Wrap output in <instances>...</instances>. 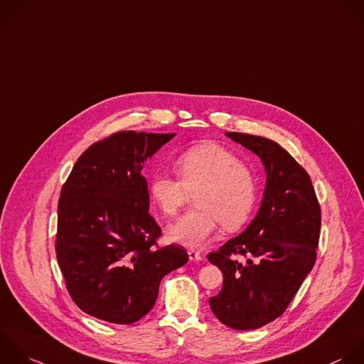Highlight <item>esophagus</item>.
I'll use <instances>...</instances> for the list:
<instances>
[{"label":"esophagus","mask_w":364,"mask_h":364,"mask_svg":"<svg viewBox=\"0 0 364 364\" xmlns=\"http://www.w3.org/2000/svg\"><path fill=\"white\" fill-rule=\"evenodd\" d=\"M188 258H190V261H201V259H203V255H201L198 251L188 250Z\"/></svg>","instance_id":"obj_1"}]
</instances>
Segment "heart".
<instances>
[{"label": "heart", "mask_w": 364, "mask_h": 364, "mask_svg": "<svg viewBox=\"0 0 364 364\" xmlns=\"http://www.w3.org/2000/svg\"><path fill=\"white\" fill-rule=\"evenodd\" d=\"M180 182L167 174L149 180V194L159 211L171 217L183 207L187 193H196L197 211L170 224L166 235L171 242L191 250L205 247L220 224L228 231L238 230L250 218L257 196L250 167L228 149L205 143L188 149L176 160Z\"/></svg>", "instance_id": "heart-1"}]
</instances>
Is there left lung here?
I'll use <instances>...</instances> for the list:
<instances>
[{
    "mask_svg": "<svg viewBox=\"0 0 364 364\" xmlns=\"http://www.w3.org/2000/svg\"><path fill=\"white\" fill-rule=\"evenodd\" d=\"M225 136L257 154L267 174L255 218L208 254L224 275L220 294L210 298L213 314L228 328L248 331L281 316L312 271L321 207L309 174L277 141L235 132Z\"/></svg>",
    "mask_w": 364,
    "mask_h": 364,
    "instance_id": "obj_1",
    "label": "left lung"
}]
</instances>
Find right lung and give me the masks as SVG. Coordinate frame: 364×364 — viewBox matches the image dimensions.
Returning a JSON list of instances; mask_svg holds the SVG:
<instances>
[{
    "label": "right lung",
    "instance_id": "1",
    "mask_svg": "<svg viewBox=\"0 0 364 364\" xmlns=\"http://www.w3.org/2000/svg\"><path fill=\"white\" fill-rule=\"evenodd\" d=\"M176 133L119 132L75 163L58 203L56 257L68 292L87 315L116 325L141 319L163 277L188 261L184 248H153L141 168Z\"/></svg>",
    "mask_w": 364,
    "mask_h": 364
}]
</instances>
